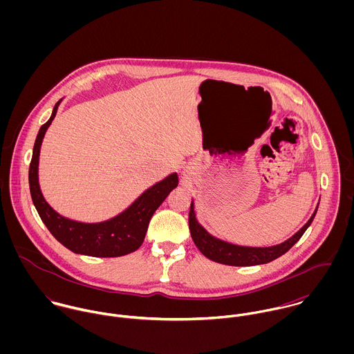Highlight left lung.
<instances>
[{"label": "left lung", "mask_w": 354, "mask_h": 354, "mask_svg": "<svg viewBox=\"0 0 354 354\" xmlns=\"http://www.w3.org/2000/svg\"><path fill=\"white\" fill-rule=\"evenodd\" d=\"M317 207L309 221L304 225L303 227L292 236L289 240L283 241L282 244L274 245V247H266V248H253V247H241V245H234L226 241H222L214 236H211L202 225L196 219V214L194 209V202L191 203V209H189V230L192 240L198 250L209 260L221 263V264H227V266H256V264H264L275 260L277 257L282 256L283 253L288 252L303 236L305 230L309 227L312 223L315 215H316Z\"/></svg>", "instance_id": "1"}]
</instances>
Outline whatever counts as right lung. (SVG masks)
I'll use <instances>...</instances> for the list:
<instances>
[{"mask_svg": "<svg viewBox=\"0 0 354 354\" xmlns=\"http://www.w3.org/2000/svg\"><path fill=\"white\" fill-rule=\"evenodd\" d=\"M61 101L62 100L55 103L49 121L41 127L34 145L28 171L32 203L54 239L73 253L94 257H117L135 252L145 241L153 212L178 185V176L177 173L167 176L145 191L125 211L103 222L84 223L59 215L51 208L41 192L38 165L42 140L57 114Z\"/></svg>", "mask_w": 354, "mask_h": 354, "instance_id": "1", "label": "right lung"}]
</instances>
